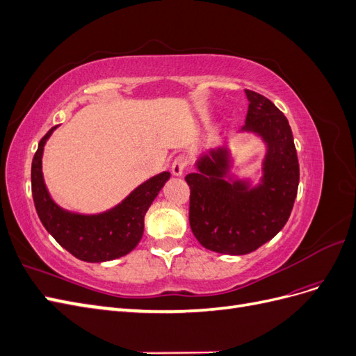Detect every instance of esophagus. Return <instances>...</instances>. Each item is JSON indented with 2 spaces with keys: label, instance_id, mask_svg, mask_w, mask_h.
<instances>
[{
  "label": "esophagus",
  "instance_id": "34e87169",
  "mask_svg": "<svg viewBox=\"0 0 356 356\" xmlns=\"http://www.w3.org/2000/svg\"><path fill=\"white\" fill-rule=\"evenodd\" d=\"M187 165H188L187 156L179 154L178 157H175L174 161H172V174H174L175 177H181L182 174H184Z\"/></svg>",
  "mask_w": 356,
  "mask_h": 356
}]
</instances>
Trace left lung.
I'll list each match as a JSON object with an SVG mask.
<instances>
[{
    "mask_svg": "<svg viewBox=\"0 0 356 356\" xmlns=\"http://www.w3.org/2000/svg\"><path fill=\"white\" fill-rule=\"evenodd\" d=\"M248 113L239 132L254 134L266 145L261 178L230 175L232 152L211 148L196 160L190 186V227L209 251L245 255L273 239L284 229L297 196L300 168L286 117L266 96L245 90Z\"/></svg>",
    "mask_w": 356,
    "mask_h": 356,
    "instance_id": "obj_1",
    "label": "left lung"
}]
</instances>
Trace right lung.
<instances>
[{
  "instance_id": "1",
  "label": "right lung",
  "mask_w": 356,
  "mask_h": 356,
  "mask_svg": "<svg viewBox=\"0 0 356 356\" xmlns=\"http://www.w3.org/2000/svg\"><path fill=\"white\" fill-rule=\"evenodd\" d=\"M56 127L41 138L31 166L32 197L40 221L62 248L81 261H111L129 254L141 241L145 213L170 174L161 172L147 179L108 211L79 213L63 209L51 199L42 177V152Z\"/></svg>"
}]
</instances>
